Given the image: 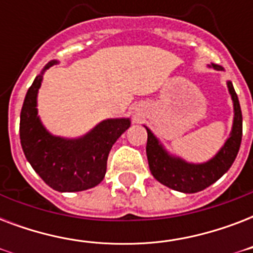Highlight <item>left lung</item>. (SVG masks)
<instances>
[{"instance_id":"8db88e82","label":"left lung","mask_w":253,"mask_h":253,"mask_svg":"<svg viewBox=\"0 0 253 253\" xmlns=\"http://www.w3.org/2000/svg\"><path fill=\"white\" fill-rule=\"evenodd\" d=\"M210 68L223 71L220 65L211 64ZM227 87L234 102V123L230 132V138L224 142L223 147L218 154L209 162L201 164H193L182 160L181 158L172 156L159 142V139L152 134V131L146 127L147 134V159L152 176L168 188L182 193H197L204 190L216 180H219L227 172L232 163L235 162L239 152L242 134H243V118L240 103L231 81H227Z\"/></svg>"}]
</instances>
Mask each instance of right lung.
<instances>
[{
  "label": "right lung",
  "instance_id": "right-lung-1",
  "mask_svg": "<svg viewBox=\"0 0 253 253\" xmlns=\"http://www.w3.org/2000/svg\"><path fill=\"white\" fill-rule=\"evenodd\" d=\"M49 61L29 87L21 111L22 150L34 170L57 192H81L94 188L105 177L107 156L117 139L130 127V118L105 119L84 136H55L42 123L37 109L38 90Z\"/></svg>",
  "mask_w": 253,
  "mask_h": 253
}]
</instances>
